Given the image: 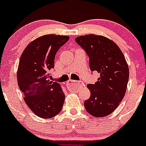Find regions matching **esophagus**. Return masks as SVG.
Listing matches in <instances>:
<instances>
[{
    "instance_id": "1",
    "label": "esophagus",
    "mask_w": 146,
    "mask_h": 146,
    "mask_svg": "<svg viewBox=\"0 0 146 146\" xmlns=\"http://www.w3.org/2000/svg\"><path fill=\"white\" fill-rule=\"evenodd\" d=\"M77 84H80L79 82L78 81H76V80H69L68 82H67V85L68 86H77Z\"/></svg>"
}]
</instances>
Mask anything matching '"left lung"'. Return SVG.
Returning a JSON list of instances; mask_svg holds the SVG:
<instances>
[{
    "label": "left lung",
    "mask_w": 146,
    "mask_h": 146,
    "mask_svg": "<svg viewBox=\"0 0 146 146\" xmlns=\"http://www.w3.org/2000/svg\"><path fill=\"white\" fill-rule=\"evenodd\" d=\"M75 41L86 52L92 72L100 74L88 84L91 96L84 102L86 111L96 118L107 116L118 108L124 97L129 71L124 55L113 41L103 36H80Z\"/></svg>",
    "instance_id": "left-lung-1"
}]
</instances>
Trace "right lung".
<instances>
[{
    "label": "right lung",
    "mask_w": 146,
    "mask_h": 146,
    "mask_svg": "<svg viewBox=\"0 0 146 146\" xmlns=\"http://www.w3.org/2000/svg\"><path fill=\"white\" fill-rule=\"evenodd\" d=\"M69 36L48 34L33 40L22 53L17 69V82L24 100L34 114L50 118L58 114L64 105L65 94L58 82L50 81L58 50Z\"/></svg>",
    "instance_id": "obj_1"
}]
</instances>
